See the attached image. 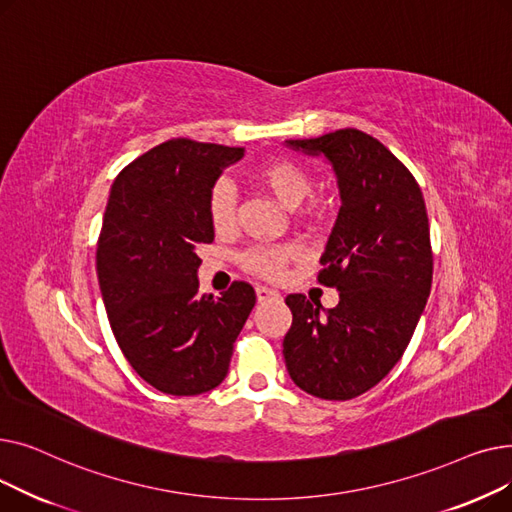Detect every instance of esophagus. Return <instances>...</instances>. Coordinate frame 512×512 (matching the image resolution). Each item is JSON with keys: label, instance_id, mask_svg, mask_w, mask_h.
Instances as JSON below:
<instances>
[{"label": "esophagus", "instance_id": "34e87169", "mask_svg": "<svg viewBox=\"0 0 512 512\" xmlns=\"http://www.w3.org/2000/svg\"><path fill=\"white\" fill-rule=\"evenodd\" d=\"M255 292H257V301H259V303H267V301L280 299V294H278L276 290H272V288H267V286H257Z\"/></svg>", "mask_w": 512, "mask_h": 512}]
</instances>
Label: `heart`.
<instances>
[{
  "instance_id": "heart-1",
  "label": "heart",
  "mask_w": 512,
  "mask_h": 512,
  "mask_svg": "<svg viewBox=\"0 0 512 512\" xmlns=\"http://www.w3.org/2000/svg\"><path fill=\"white\" fill-rule=\"evenodd\" d=\"M257 180L270 191L284 207L297 209L301 207L313 191L311 174L294 159H272L257 170ZM209 222L215 230H226L234 224L236 211V193L228 180H218L209 191L207 199ZM299 255L297 245H272V247H255L242 255V265L249 272L276 280L282 276L286 263Z\"/></svg>"
}]
</instances>
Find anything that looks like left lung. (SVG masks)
<instances>
[{"mask_svg": "<svg viewBox=\"0 0 512 512\" xmlns=\"http://www.w3.org/2000/svg\"><path fill=\"white\" fill-rule=\"evenodd\" d=\"M286 145L324 155L342 201L317 276L340 301L324 309L288 294L286 369L317 398L351 400L400 361L425 309L434 274L425 201L413 174L357 128Z\"/></svg>", "mask_w": 512, "mask_h": 512, "instance_id": "obj_1", "label": "left lung"}]
</instances>
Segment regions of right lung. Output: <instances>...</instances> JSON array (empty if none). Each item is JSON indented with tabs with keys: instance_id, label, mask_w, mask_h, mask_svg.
<instances>
[{
	"instance_id": "obj_1",
	"label": "right lung",
	"mask_w": 512,
	"mask_h": 512,
	"mask_svg": "<svg viewBox=\"0 0 512 512\" xmlns=\"http://www.w3.org/2000/svg\"><path fill=\"white\" fill-rule=\"evenodd\" d=\"M242 147L172 139L126 166L110 191L97 278L124 357L155 390L197 396L220 386L255 290L199 294L197 249L213 242L207 199Z\"/></svg>"
}]
</instances>
